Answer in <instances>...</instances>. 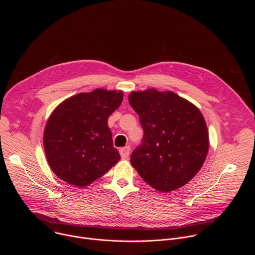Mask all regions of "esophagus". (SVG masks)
<instances>
[{
    "mask_svg": "<svg viewBox=\"0 0 255 255\" xmlns=\"http://www.w3.org/2000/svg\"><path fill=\"white\" fill-rule=\"evenodd\" d=\"M130 151H131V148L130 146H126V147H123L120 149V154H121V157L126 159L128 158V156L130 155Z\"/></svg>",
    "mask_w": 255,
    "mask_h": 255,
    "instance_id": "1",
    "label": "esophagus"
}]
</instances>
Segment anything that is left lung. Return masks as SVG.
Listing matches in <instances>:
<instances>
[{
  "instance_id": "left-lung-1",
  "label": "left lung",
  "mask_w": 255,
  "mask_h": 255,
  "mask_svg": "<svg viewBox=\"0 0 255 255\" xmlns=\"http://www.w3.org/2000/svg\"><path fill=\"white\" fill-rule=\"evenodd\" d=\"M129 103L139 115L143 142L131 164L154 190L168 193L187 185L202 168L209 134L199 108L171 91H133Z\"/></svg>"
}]
</instances>
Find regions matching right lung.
<instances>
[{
  "label": "right lung",
  "mask_w": 255,
  "mask_h": 255,
  "mask_svg": "<svg viewBox=\"0 0 255 255\" xmlns=\"http://www.w3.org/2000/svg\"><path fill=\"white\" fill-rule=\"evenodd\" d=\"M123 97L122 91L96 89L71 96L54 109L45 124L43 146L57 177L85 188L120 160L108 118Z\"/></svg>",
  "instance_id": "right-lung-1"
}]
</instances>
